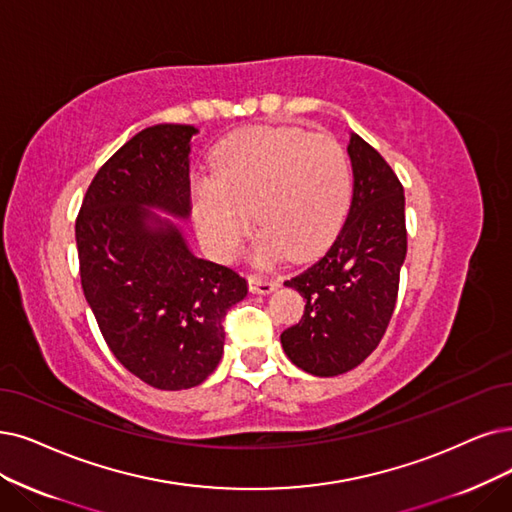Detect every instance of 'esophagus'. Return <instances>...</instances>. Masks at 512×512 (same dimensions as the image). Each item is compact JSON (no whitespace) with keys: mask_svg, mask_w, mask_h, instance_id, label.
Wrapping results in <instances>:
<instances>
[{"mask_svg":"<svg viewBox=\"0 0 512 512\" xmlns=\"http://www.w3.org/2000/svg\"><path fill=\"white\" fill-rule=\"evenodd\" d=\"M248 285H250V292L252 294H271L279 288V281L267 279L262 275H250L248 277Z\"/></svg>","mask_w":512,"mask_h":512,"instance_id":"obj_1","label":"esophagus"}]
</instances>
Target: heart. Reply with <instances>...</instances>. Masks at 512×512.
<instances>
[{
  "label": "heart",
  "mask_w": 512,
  "mask_h": 512,
  "mask_svg": "<svg viewBox=\"0 0 512 512\" xmlns=\"http://www.w3.org/2000/svg\"><path fill=\"white\" fill-rule=\"evenodd\" d=\"M191 201L197 231L218 256L239 248L254 212L260 260H306L342 227L351 201L349 159L325 134L245 130L220 142L212 176L193 182Z\"/></svg>",
  "instance_id": "1"
}]
</instances>
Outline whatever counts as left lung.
Returning a JSON list of instances; mask_svg holds the SVG:
<instances>
[{
  "label": "left lung",
  "mask_w": 512,
  "mask_h": 512,
  "mask_svg": "<svg viewBox=\"0 0 512 512\" xmlns=\"http://www.w3.org/2000/svg\"><path fill=\"white\" fill-rule=\"evenodd\" d=\"M353 199L332 248L283 285L306 298L302 319L281 334L300 370L330 378L351 372L382 340L407 252L405 195L382 155L351 132Z\"/></svg>",
  "instance_id": "obj_1"
}]
</instances>
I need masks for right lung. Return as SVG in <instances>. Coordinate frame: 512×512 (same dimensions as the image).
Segmentation results:
<instances>
[{
	"instance_id": "obj_1",
	"label": "right lung",
	"mask_w": 512,
	"mask_h": 512,
	"mask_svg": "<svg viewBox=\"0 0 512 512\" xmlns=\"http://www.w3.org/2000/svg\"><path fill=\"white\" fill-rule=\"evenodd\" d=\"M199 130L157 124L98 170L75 222L81 288L117 361L161 391L206 380L220 363L224 315L248 281L197 258L173 218L191 216L189 153Z\"/></svg>"
}]
</instances>
